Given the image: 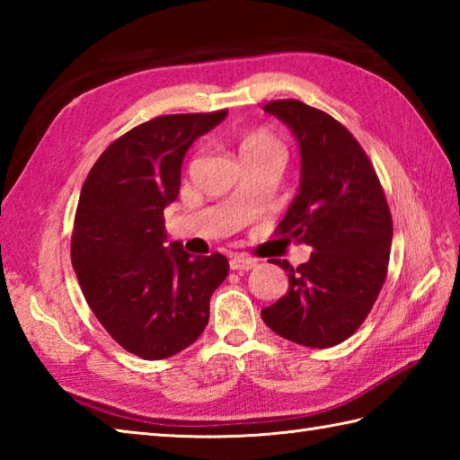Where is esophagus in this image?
<instances>
[{"label":"esophagus","instance_id":"esophagus-1","mask_svg":"<svg viewBox=\"0 0 460 460\" xmlns=\"http://www.w3.org/2000/svg\"><path fill=\"white\" fill-rule=\"evenodd\" d=\"M229 267H231V270H249V269L255 267V261L247 259V257H241V255H235V257H231Z\"/></svg>","mask_w":460,"mask_h":460}]
</instances>
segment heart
<instances>
[{
	"instance_id": "heart-1",
	"label": "heart",
	"mask_w": 460,
	"mask_h": 460,
	"mask_svg": "<svg viewBox=\"0 0 460 460\" xmlns=\"http://www.w3.org/2000/svg\"><path fill=\"white\" fill-rule=\"evenodd\" d=\"M265 154L282 155V146L275 136L267 130H252L243 136L241 158H249V155H265Z\"/></svg>"
}]
</instances>
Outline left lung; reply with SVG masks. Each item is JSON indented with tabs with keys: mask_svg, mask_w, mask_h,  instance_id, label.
Returning <instances> with one entry per match:
<instances>
[{
	"mask_svg": "<svg viewBox=\"0 0 460 460\" xmlns=\"http://www.w3.org/2000/svg\"><path fill=\"white\" fill-rule=\"evenodd\" d=\"M265 112L295 134L300 185L277 233L306 243L312 255L288 272V292L261 310L265 324L295 344L330 348L369 314L387 277L394 223L377 173L358 140L330 114L272 101Z\"/></svg>",
	"mask_w": 460,
	"mask_h": 460,
	"instance_id": "obj_1",
	"label": "left lung"
}]
</instances>
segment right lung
<instances>
[{
  "label": "right lung",
  "mask_w": 460,
  "mask_h": 460,
  "mask_svg": "<svg viewBox=\"0 0 460 460\" xmlns=\"http://www.w3.org/2000/svg\"><path fill=\"white\" fill-rule=\"evenodd\" d=\"M227 111L158 116L114 140L89 172L76 205L71 261L94 316L144 359L191 346L209 298L229 272L219 252L191 257L165 245L164 209L178 199L190 146Z\"/></svg>",
  "instance_id": "right-lung-1"
}]
</instances>
